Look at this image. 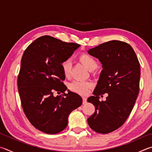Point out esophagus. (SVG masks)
Listing matches in <instances>:
<instances>
[{"instance_id": "esophagus-1", "label": "esophagus", "mask_w": 152, "mask_h": 152, "mask_svg": "<svg viewBox=\"0 0 152 152\" xmlns=\"http://www.w3.org/2000/svg\"><path fill=\"white\" fill-rule=\"evenodd\" d=\"M82 100H83V104H86L87 102V98L85 97V96H83L82 97Z\"/></svg>"}]
</instances>
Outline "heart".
Wrapping results in <instances>:
<instances>
[{
  "instance_id": "b5f03b06",
  "label": "heart",
  "mask_w": 152,
  "mask_h": 152,
  "mask_svg": "<svg viewBox=\"0 0 152 152\" xmlns=\"http://www.w3.org/2000/svg\"><path fill=\"white\" fill-rule=\"evenodd\" d=\"M79 60L89 70H93L97 67V62L92 55L88 53H82L79 56ZM61 68L64 75L69 78L71 75L72 63L69 59L64 60L61 62ZM92 86V84L86 81H73L69 84L68 88L71 91L80 94H85L88 88Z\"/></svg>"
}]
</instances>
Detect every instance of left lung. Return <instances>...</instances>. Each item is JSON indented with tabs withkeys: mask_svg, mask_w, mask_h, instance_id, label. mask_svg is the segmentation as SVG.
Wrapping results in <instances>:
<instances>
[{
	"mask_svg": "<svg viewBox=\"0 0 152 152\" xmlns=\"http://www.w3.org/2000/svg\"><path fill=\"white\" fill-rule=\"evenodd\" d=\"M88 52L103 67L94 96L87 100L95 107L88 123L97 133L107 134L122 126L133 109L140 90V64L134 49L122 41H108ZM106 93L107 100L99 101Z\"/></svg>",
	"mask_w": 152,
	"mask_h": 152,
	"instance_id": "obj_1",
	"label": "left lung"
}]
</instances>
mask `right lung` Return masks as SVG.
Instances as JSON below:
<instances>
[{
    "label": "right lung",
    "mask_w": 152,
    "mask_h": 152,
    "mask_svg": "<svg viewBox=\"0 0 152 152\" xmlns=\"http://www.w3.org/2000/svg\"><path fill=\"white\" fill-rule=\"evenodd\" d=\"M80 46L50 36L36 39L26 48L21 59L17 85L26 118L38 130L55 134L66 128L68 117L80 106L82 98L67 89L61 62ZM56 91L63 95L55 96Z\"/></svg>",
    "instance_id": "1"
}]
</instances>
